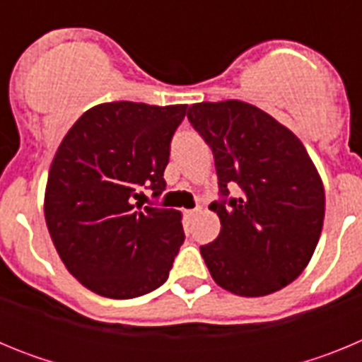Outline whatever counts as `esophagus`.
I'll return each mask as SVG.
<instances>
[{
	"label": "esophagus",
	"instance_id": "34e87169",
	"mask_svg": "<svg viewBox=\"0 0 362 362\" xmlns=\"http://www.w3.org/2000/svg\"><path fill=\"white\" fill-rule=\"evenodd\" d=\"M197 214H199V209H192V210H187V216H188V217H196Z\"/></svg>",
	"mask_w": 362,
	"mask_h": 362
}]
</instances>
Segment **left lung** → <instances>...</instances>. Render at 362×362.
Instances as JSON below:
<instances>
[{
    "label": "left lung",
    "instance_id": "left-lung-1",
    "mask_svg": "<svg viewBox=\"0 0 362 362\" xmlns=\"http://www.w3.org/2000/svg\"><path fill=\"white\" fill-rule=\"evenodd\" d=\"M187 116L212 148L219 185L210 209L221 232L199 248L204 263L232 293L277 292L300 276L321 238L325 188L308 152L270 114L235 99L192 105Z\"/></svg>",
    "mask_w": 362,
    "mask_h": 362
}]
</instances>
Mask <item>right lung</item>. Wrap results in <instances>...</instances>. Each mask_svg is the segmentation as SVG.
I'll return each instance as SVG.
<instances>
[{
	"instance_id": "add662e5",
	"label": "right lung",
	"mask_w": 362,
	"mask_h": 362,
	"mask_svg": "<svg viewBox=\"0 0 362 362\" xmlns=\"http://www.w3.org/2000/svg\"><path fill=\"white\" fill-rule=\"evenodd\" d=\"M188 105L116 101L86 110L63 137L45 192V219L76 279L110 299L159 288L185 241L181 214L137 206L159 197L170 143Z\"/></svg>"
}]
</instances>
